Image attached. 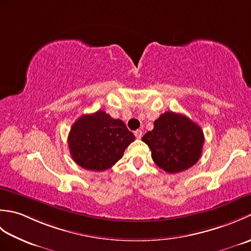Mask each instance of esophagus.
Wrapping results in <instances>:
<instances>
[{
	"mask_svg": "<svg viewBox=\"0 0 251 251\" xmlns=\"http://www.w3.org/2000/svg\"><path fill=\"white\" fill-rule=\"evenodd\" d=\"M135 136H136L137 139H140V138L142 137V130L137 129V130L135 131Z\"/></svg>",
	"mask_w": 251,
	"mask_h": 251,
	"instance_id": "34e87169",
	"label": "esophagus"
}]
</instances>
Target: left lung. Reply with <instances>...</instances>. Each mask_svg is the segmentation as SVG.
Here are the masks:
<instances>
[{
  "instance_id": "obj_1",
  "label": "left lung",
  "mask_w": 251,
  "mask_h": 251,
  "mask_svg": "<svg viewBox=\"0 0 251 251\" xmlns=\"http://www.w3.org/2000/svg\"><path fill=\"white\" fill-rule=\"evenodd\" d=\"M201 127L188 116L165 112L154 122V128L142 137L152 158L166 173L177 174L197 163L204 145Z\"/></svg>"
}]
</instances>
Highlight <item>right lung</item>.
I'll list each match as a JSON object with an SVG mask.
<instances>
[{
  "instance_id": "obj_1",
  "label": "right lung",
  "mask_w": 251,
  "mask_h": 251,
  "mask_svg": "<svg viewBox=\"0 0 251 251\" xmlns=\"http://www.w3.org/2000/svg\"><path fill=\"white\" fill-rule=\"evenodd\" d=\"M132 141L135 136L124 122L114 120L102 110L82 115L72 125L68 137L73 161L93 172L111 168Z\"/></svg>"
}]
</instances>
